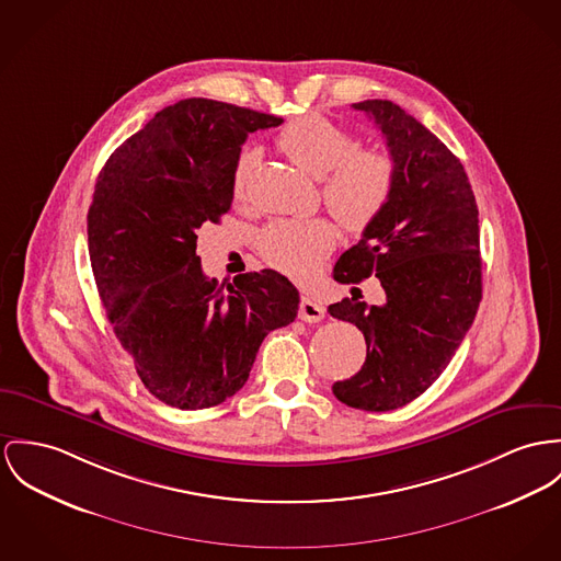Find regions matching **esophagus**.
Segmentation results:
<instances>
[{"label": "esophagus", "instance_id": "1", "mask_svg": "<svg viewBox=\"0 0 561 561\" xmlns=\"http://www.w3.org/2000/svg\"><path fill=\"white\" fill-rule=\"evenodd\" d=\"M327 316V309L313 299H301L299 305V318L305 322H320Z\"/></svg>", "mask_w": 561, "mask_h": 561}]
</instances>
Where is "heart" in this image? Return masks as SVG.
I'll return each mask as SVG.
<instances>
[{"mask_svg": "<svg viewBox=\"0 0 561 561\" xmlns=\"http://www.w3.org/2000/svg\"><path fill=\"white\" fill-rule=\"evenodd\" d=\"M277 149L305 173L322 176V201L350 232H363L387 207L394 164L378 149H358L356 138L324 115L311 113L286 124L275 136ZM254 153H241L232 174V194L243 198ZM335 226L324 217L279 219L260 234V254L273 268L309 277L333 250Z\"/></svg>", "mask_w": 561, "mask_h": 561, "instance_id": "obj_1", "label": "heart"}]
</instances>
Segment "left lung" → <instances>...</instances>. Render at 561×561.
I'll return each instance as SVG.
<instances>
[{"label": "left lung", "mask_w": 561, "mask_h": 561, "mask_svg": "<svg viewBox=\"0 0 561 561\" xmlns=\"http://www.w3.org/2000/svg\"><path fill=\"white\" fill-rule=\"evenodd\" d=\"M352 108L369 115L387 138L394 185L333 277L358 284L376 275L387 302L352 297L329 305L367 344L360 371L335 382L333 392L350 408L388 412L432 387L474 322L482 299L478 207L463 164L421 122L390 100Z\"/></svg>", "instance_id": "obj_1"}]
</instances>
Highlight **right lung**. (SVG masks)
I'll return each mask as SVG.
<instances>
[{"label": "right lung", "instance_id": "obj_1", "mask_svg": "<svg viewBox=\"0 0 561 561\" xmlns=\"http://www.w3.org/2000/svg\"><path fill=\"white\" fill-rule=\"evenodd\" d=\"M284 119L187 98L162 108L98 174L87 214L98 293L145 388L179 410L232 397L262 340L295 322L299 290L273 268L219 284L203 273L196 230L232 205L250 131Z\"/></svg>", "mask_w": 561, "mask_h": 561}]
</instances>
